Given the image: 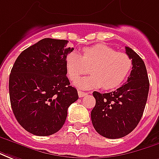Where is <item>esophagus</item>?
Listing matches in <instances>:
<instances>
[{"mask_svg":"<svg viewBox=\"0 0 159 159\" xmlns=\"http://www.w3.org/2000/svg\"><path fill=\"white\" fill-rule=\"evenodd\" d=\"M78 94H79V97H80V98H83V97H85V95H87L88 93H87V92H81V91H79V92H78Z\"/></svg>","mask_w":159,"mask_h":159,"instance_id":"obj_1","label":"esophagus"}]
</instances>
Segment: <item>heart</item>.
Listing matches in <instances>:
<instances>
[{"instance_id": "1", "label": "heart", "mask_w": 159, "mask_h": 159, "mask_svg": "<svg viewBox=\"0 0 159 159\" xmlns=\"http://www.w3.org/2000/svg\"><path fill=\"white\" fill-rule=\"evenodd\" d=\"M68 77L76 80L80 75L89 72L88 76L80 78L75 85L80 89H95L103 86L106 90L116 88L127 79L132 68V60L123 52L108 45L98 44L82 49V56L75 51L65 57Z\"/></svg>"}]
</instances>
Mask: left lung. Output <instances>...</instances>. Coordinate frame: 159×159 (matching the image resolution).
<instances>
[{
  "instance_id": "left-lung-1",
  "label": "left lung",
  "mask_w": 159,
  "mask_h": 159,
  "mask_svg": "<svg viewBox=\"0 0 159 159\" xmlns=\"http://www.w3.org/2000/svg\"><path fill=\"white\" fill-rule=\"evenodd\" d=\"M125 49L133 65L127 83L115 92H93L96 104L91 112L92 125L100 135L108 139L124 137L137 127L148 97L149 80L146 65L131 48Z\"/></svg>"
}]
</instances>
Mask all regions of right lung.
Segmentation results:
<instances>
[{
    "label": "right lung",
    "instance_id": "1",
    "mask_svg": "<svg viewBox=\"0 0 159 159\" xmlns=\"http://www.w3.org/2000/svg\"><path fill=\"white\" fill-rule=\"evenodd\" d=\"M67 40L43 38L20 53L9 75V96L18 122L34 135L62 128L67 109L79 98L67 77Z\"/></svg>",
    "mask_w": 159,
    "mask_h": 159
}]
</instances>
